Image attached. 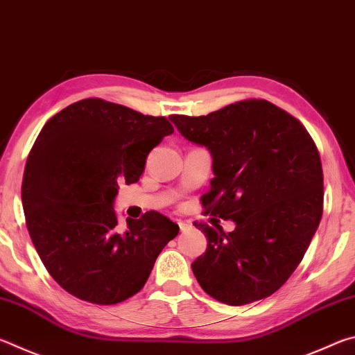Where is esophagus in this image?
<instances>
[{
	"label": "esophagus",
	"instance_id": "obj_1",
	"mask_svg": "<svg viewBox=\"0 0 355 355\" xmlns=\"http://www.w3.org/2000/svg\"><path fill=\"white\" fill-rule=\"evenodd\" d=\"M178 227H180V230H182L183 233L184 232H188V230H191V224L189 222H186V220H178Z\"/></svg>",
	"mask_w": 355,
	"mask_h": 355
}]
</instances>
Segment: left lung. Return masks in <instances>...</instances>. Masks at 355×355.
I'll return each instance as SVG.
<instances>
[{"label": "left lung", "instance_id": "1", "mask_svg": "<svg viewBox=\"0 0 355 355\" xmlns=\"http://www.w3.org/2000/svg\"><path fill=\"white\" fill-rule=\"evenodd\" d=\"M186 139L213 156L205 214L236 228L194 224L208 248L191 264L203 291L244 305L271 296L302 261L322 216V167L297 119L266 100H243L208 116L173 114Z\"/></svg>", "mask_w": 355, "mask_h": 355}]
</instances>
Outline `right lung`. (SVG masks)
<instances>
[{
  "label": "right lung",
  "mask_w": 355,
  "mask_h": 355,
  "mask_svg": "<svg viewBox=\"0 0 355 355\" xmlns=\"http://www.w3.org/2000/svg\"><path fill=\"white\" fill-rule=\"evenodd\" d=\"M173 133L166 117L86 98L44 125L29 152L21 203L33 244L65 291L98 305L135 296L180 227L158 211L117 225L119 183H136L147 155Z\"/></svg>",
  "instance_id": "1"
}]
</instances>
